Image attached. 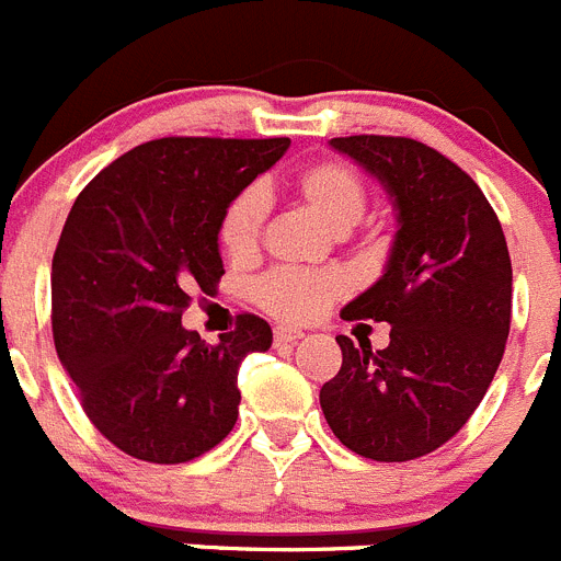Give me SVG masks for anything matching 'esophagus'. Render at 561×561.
I'll return each instance as SVG.
<instances>
[{"label":"esophagus","instance_id":"esophagus-1","mask_svg":"<svg viewBox=\"0 0 561 561\" xmlns=\"http://www.w3.org/2000/svg\"><path fill=\"white\" fill-rule=\"evenodd\" d=\"M299 337H305V332L296 330V327H276V330H274V341L279 343V346H282V343H285V346H287V343H296Z\"/></svg>","mask_w":561,"mask_h":561}]
</instances>
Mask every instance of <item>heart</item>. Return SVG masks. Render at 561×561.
Listing matches in <instances>:
<instances>
[{"label": "heart", "instance_id": "heart-1", "mask_svg": "<svg viewBox=\"0 0 561 561\" xmlns=\"http://www.w3.org/2000/svg\"><path fill=\"white\" fill-rule=\"evenodd\" d=\"M293 195L324 226L343 234L360 224L368 206L363 175L341 159H318L293 179ZM268 218V198L260 186H249L226 204L220 215V245L231 260H249L260 245ZM346 290L330 271H274L254 285V301L285 321H312Z\"/></svg>", "mask_w": 561, "mask_h": 561}]
</instances>
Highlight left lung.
I'll use <instances>...</instances> for the list:
<instances>
[{
  "label": "left lung",
  "instance_id": "1",
  "mask_svg": "<svg viewBox=\"0 0 561 561\" xmlns=\"http://www.w3.org/2000/svg\"><path fill=\"white\" fill-rule=\"evenodd\" d=\"M332 148L375 173L397 206L386 274L343 307L388 321L371 352L337 335L341 371L321 411L341 444L371 461H413L450 442L481 405L512 324V260L501 220L456 161L408 136H337Z\"/></svg>",
  "mask_w": 561,
  "mask_h": 561
}]
</instances>
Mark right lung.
<instances>
[{
  "instance_id": "right-lung-1",
  "label": "right lung",
  "mask_w": 561,
  "mask_h": 561,
  "mask_svg": "<svg viewBox=\"0 0 561 561\" xmlns=\"http://www.w3.org/2000/svg\"><path fill=\"white\" fill-rule=\"evenodd\" d=\"M287 148V136H164L111 161L75 201L53 256L55 352L89 422L130 458L193 461L234 427L237 371L268 350L271 327L240 312L209 346L181 316L224 276L226 204Z\"/></svg>"
}]
</instances>
